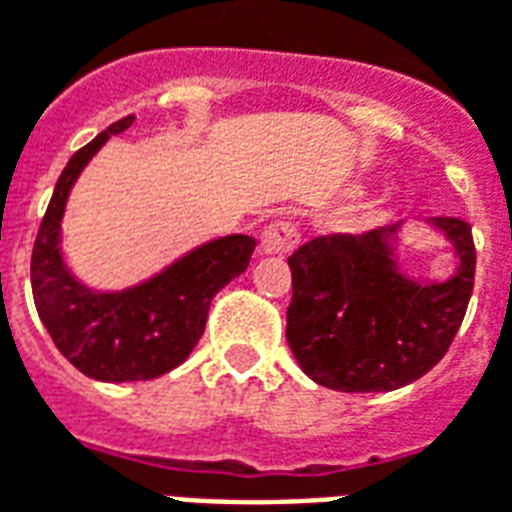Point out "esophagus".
Instances as JSON below:
<instances>
[{"mask_svg": "<svg viewBox=\"0 0 512 512\" xmlns=\"http://www.w3.org/2000/svg\"><path fill=\"white\" fill-rule=\"evenodd\" d=\"M298 241H301L298 227L293 222H287V219H276V222H271L263 230L260 249H263V255H287V252H293L295 246H298Z\"/></svg>", "mask_w": 512, "mask_h": 512, "instance_id": "esophagus-1", "label": "esophagus"}]
</instances>
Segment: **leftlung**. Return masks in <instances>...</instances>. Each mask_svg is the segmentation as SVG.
<instances>
[{
  "label": "left lung",
  "instance_id": "left-lung-1",
  "mask_svg": "<svg viewBox=\"0 0 512 512\" xmlns=\"http://www.w3.org/2000/svg\"><path fill=\"white\" fill-rule=\"evenodd\" d=\"M431 225L445 233L458 260L445 282L401 274V225L312 238L287 257V344L317 385L342 393L396 391L442 361L467 314L475 244L464 219L437 217Z\"/></svg>",
  "mask_w": 512,
  "mask_h": 512
}]
</instances>
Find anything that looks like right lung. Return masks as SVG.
<instances>
[{
	"label": "right lung",
	"mask_w": 512,
	"mask_h": 512,
	"mask_svg": "<svg viewBox=\"0 0 512 512\" xmlns=\"http://www.w3.org/2000/svg\"><path fill=\"white\" fill-rule=\"evenodd\" d=\"M132 121L135 116H124L70 157L32 249L34 306L45 331L78 372L100 382L154 380L187 361L203 336L211 298L244 274L257 244L241 233L214 238L119 293L78 282L59 249L64 206L86 162Z\"/></svg>",
	"instance_id": "right-lung-1"
}]
</instances>
